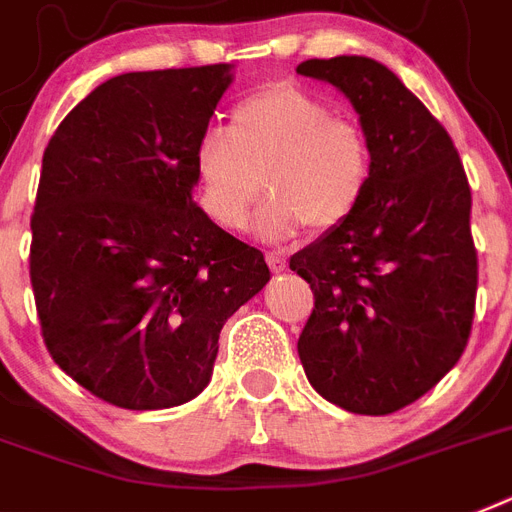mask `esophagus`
<instances>
[{"mask_svg":"<svg viewBox=\"0 0 512 512\" xmlns=\"http://www.w3.org/2000/svg\"><path fill=\"white\" fill-rule=\"evenodd\" d=\"M266 261H269V266H272V272H282L285 269V253L282 251H269L266 253Z\"/></svg>","mask_w":512,"mask_h":512,"instance_id":"esophagus-1","label":"esophagus"}]
</instances>
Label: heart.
<instances>
[{
  "mask_svg": "<svg viewBox=\"0 0 512 512\" xmlns=\"http://www.w3.org/2000/svg\"><path fill=\"white\" fill-rule=\"evenodd\" d=\"M201 204L217 225L238 230L261 190L256 227L266 238H290L308 225L340 227L358 209L371 183V143L356 122L293 83H269L238 101L230 128L209 125L196 154Z\"/></svg>",
  "mask_w": 512,
  "mask_h": 512,
  "instance_id": "obj_1",
  "label": "heart"
}]
</instances>
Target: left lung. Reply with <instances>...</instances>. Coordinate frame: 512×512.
I'll return each instance as SVG.
<instances>
[{
	"mask_svg": "<svg viewBox=\"0 0 512 512\" xmlns=\"http://www.w3.org/2000/svg\"><path fill=\"white\" fill-rule=\"evenodd\" d=\"M298 73L353 104L374 159L358 209L290 256L314 290L298 356L324 400L387 416L466 350L479 280L471 188L447 130L382 62L342 54Z\"/></svg>",
	"mask_w": 512,
	"mask_h": 512,
	"instance_id": "left-lung-1",
	"label": "left lung"
}]
</instances>
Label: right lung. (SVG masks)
Here are the masks:
<instances>
[{
	"label": "right lung",
	"instance_id": "add662e5",
	"mask_svg": "<svg viewBox=\"0 0 512 512\" xmlns=\"http://www.w3.org/2000/svg\"><path fill=\"white\" fill-rule=\"evenodd\" d=\"M232 65L109 78L44 151L31 285L54 363L91 395L159 411L204 392L264 253L193 201V154Z\"/></svg>",
	"mask_w": 512,
	"mask_h": 512
}]
</instances>
